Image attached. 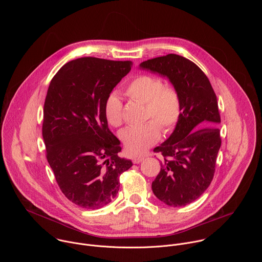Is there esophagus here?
Segmentation results:
<instances>
[{
    "label": "esophagus",
    "mask_w": 262,
    "mask_h": 262,
    "mask_svg": "<svg viewBox=\"0 0 262 262\" xmlns=\"http://www.w3.org/2000/svg\"><path fill=\"white\" fill-rule=\"evenodd\" d=\"M143 159H144V156H139V157H134L132 160H133V163H139Z\"/></svg>",
    "instance_id": "obj_1"
}]
</instances>
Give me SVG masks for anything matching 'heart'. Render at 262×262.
Returning <instances> with one entry per match:
<instances>
[{
	"instance_id": "1",
	"label": "heart",
	"mask_w": 262,
	"mask_h": 262,
	"mask_svg": "<svg viewBox=\"0 0 262 262\" xmlns=\"http://www.w3.org/2000/svg\"><path fill=\"white\" fill-rule=\"evenodd\" d=\"M125 95L132 101L145 104L144 119L148 121L121 132L126 152L139 155L158 141L160 128L166 134L176 128L182 114L181 98L176 88L165 84L162 78L150 75H137L131 79L125 88ZM104 115L113 127L123 124V103L116 93L107 96Z\"/></svg>"
}]
</instances>
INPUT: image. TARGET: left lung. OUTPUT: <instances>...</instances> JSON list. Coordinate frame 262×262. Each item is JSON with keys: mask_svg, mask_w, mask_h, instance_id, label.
<instances>
[{"mask_svg": "<svg viewBox=\"0 0 262 262\" xmlns=\"http://www.w3.org/2000/svg\"><path fill=\"white\" fill-rule=\"evenodd\" d=\"M140 67L167 76L181 98L182 114L173 133L153 149L163 160L151 187L167 206L183 207L195 201L214 179L222 142L217 97L205 73L184 56L170 53Z\"/></svg>", "mask_w": 262, "mask_h": 262, "instance_id": "obj_1", "label": "left lung"}]
</instances>
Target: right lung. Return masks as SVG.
Returning <instances> with one entry per match:
<instances>
[{"label": "right lung", "instance_id": "add662e5", "mask_svg": "<svg viewBox=\"0 0 262 262\" xmlns=\"http://www.w3.org/2000/svg\"><path fill=\"white\" fill-rule=\"evenodd\" d=\"M133 66L80 57L50 81L43 109L46 158L62 193L76 206L100 209L117 195L119 177L132 166L108 127L104 102Z\"/></svg>", "mask_w": 262, "mask_h": 262}]
</instances>
